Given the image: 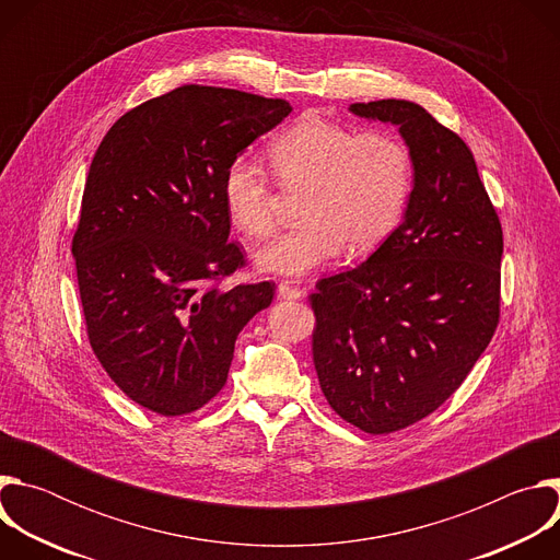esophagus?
<instances>
[{
	"label": "esophagus",
	"mask_w": 560,
	"mask_h": 560,
	"mask_svg": "<svg viewBox=\"0 0 560 560\" xmlns=\"http://www.w3.org/2000/svg\"><path fill=\"white\" fill-rule=\"evenodd\" d=\"M277 296L283 301H299V299H303V292L299 288H292L288 281H283L277 288Z\"/></svg>",
	"instance_id": "esophagus-1"
}]
</instances>
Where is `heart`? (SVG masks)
<instances>
[{
	"instance_id": "heart-1",
	"label": "heart",
	"mask_w": 560,
	"mask_h": 560,
	"mask_svg": "<svg viewBox=\"0 0 560 560\" xmlns=\"http://www.w3.org/2000/svg\"><path fill=\"white\" fill-rule=\"evenodd\" d=\"M272 173L285 190H301V223L255 253L261 272L305 277L335 259L343 246L365 253L401 221L412 186L415 159L408 143L385 130L357 132L307 115L268 145ZM223 203L248 236L275 225V192L268 173L238 156L223 173Z\"/></svg>"
}]
</instances>
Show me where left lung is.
I'll return each instance as SVG.
<instances>
[{"label":"left lung","instance_id":"obj_1","mask_svg":"<svg viewBox=\"0 0 560 560\" xmlns=\"http://www.w3.org/2000/svg\"><path fill=\"white\" fill-rule=\"evenodd\" d=\"M398 128L415 186L385 242L310 294L312 357L330 408L368 434L404 430L456 392L492 341L503 230L471 150L423 106L352 104Z\"/></svg>","mask_w":560,"mask_h":560}]
</instances>
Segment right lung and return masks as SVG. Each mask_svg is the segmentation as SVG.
Returning <instances> with one entry per match:
<instances>
[{
	"instance_id": "right-lung-1",
	"label": "right lung",
	"mask_w": 560,
	"mask_h": 560,
	"mask_svg": "<svg viewBox=\"0 0 560 560\" xmlns=\"http://www.w3.org/2000/svg\"><path fill=\"white\" fill-rule=\"evenodd\" d=\"M290 113L285 100L190 84L126 113L93 156L72 238L79 296L100 363L150 412L206 406L238 332L272 303L270 281L212 285L244 266L221 184Z\"/></svg>"
}]
</instances>
